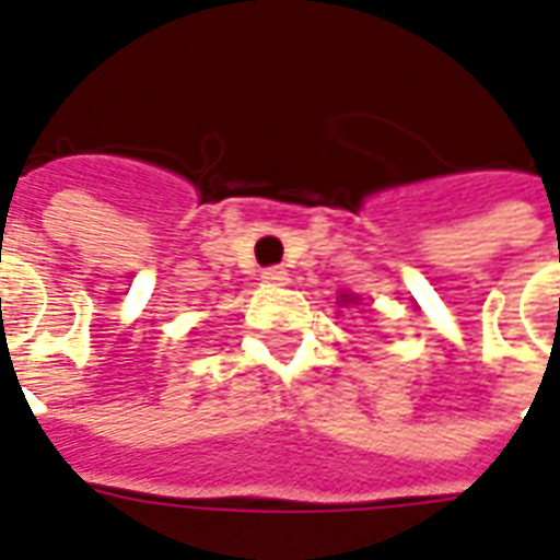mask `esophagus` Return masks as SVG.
<instances>
[{
	"label": "esophagus",
	"mask_w": 560,
	"mask_h": 560,
	"mask_svg": "<svg viewBox=\"0 0 560 560\" xmlns=\"http://www.w3.org/2000/svg\"><path fill=\"white\" fill-rule=\"evenodd\" d=\"M260 279L267 281V284H288V269L284 267H267L264 269V276Z\"/></svg>",
	"instance_id": "34e87169"
}]
</instances>
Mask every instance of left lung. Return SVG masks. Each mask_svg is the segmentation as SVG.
I'll list each match as a JSON object with an SVG mask.
<instances>
[{
    "instance_id": "left-lung-1",
    "label": "left lung",
    "mask_w": 560,
    "mask_h": 560,
    "mask_svg": "<svg viewBox=\"0 0 560 560\" xmlns=\"http://www.w3.org/2000/svg\"><path fill=\"white\" fill-rule=\"evenodd\" d=\"M343 302H350V296H343Z\"/></svg>"
}]
</instances>
